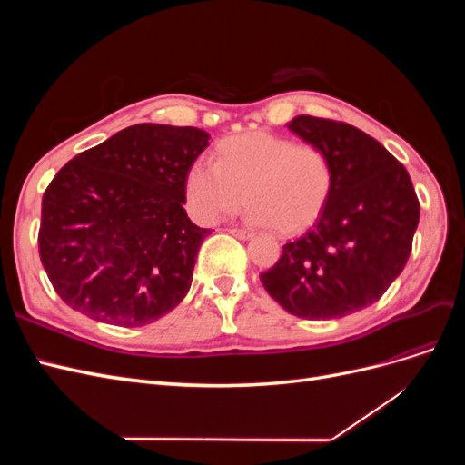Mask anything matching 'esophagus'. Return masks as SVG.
Listing matches in <instances>:
<instances>
[{
  "instance_id": "esophagus-1",
  "label": "esophagus",
  "mask_w": 465,
  "mask_h": 465,
  "mask_svg": "<svg viewBox=\"0 0 465 465\" xmlns=\"http://www.w3.org/2000/svg\"><path fill=\"white\" fill-rule=\"evenodd\" d=\"M229 232L236 238H241V241H250V238L254 236L250 231H244V229H229Z\"/></svg>"
}]
</instances>
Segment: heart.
Listing matches in <instances>:
<instances>
[{
  "label": "heart",
  "instance_id": "1",
  "mask_svg": "<svg viewBox=\"0 0 465 465\" xmlns=\"http://www.w3.org/2000/svg\"><path fill=\"white\" fill-rule=\"evenodd\" d=\"M333 188L330 157L316 145L267 132L224 139L217 163L195 159L186 174L192 211L213 223L246 202L250 221L297 234L320 219Z\"/></svg>",
  "mask_w": 465,
  "mask_h": 465
}]
</instances>
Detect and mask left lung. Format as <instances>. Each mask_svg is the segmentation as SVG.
I'll use <instances>...</instances> for the list:
<instances>
[{"instance_id": "obj_1", "label": "left lung", "mask_w": 465, "mask_h": 465, "mask_svg": "<svg viewBox=\"0 0 465 465\" xmlns=\"http://www.w3.org/2000/svg\"><path fill=\"white\" fill-rule=\"evenodd\" d=\"M287 128L330 157L333 188L312 229L260 273L289 314L331 320L376 302L411 254L420 205L405 166L355 125L314 116Z\"/></svg>"}]
</instances>
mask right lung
Returning <instances> with one entry per match:
<instances>
[{"instance_id": "add662e5", "label": "right lung", "mask_w": 465, "mask_h": 465, "mask_svg": "<svg viewBox=\"0 0 465 465\" xmlns=\"http://www.w3.org/2000/svg\"><path fill=\"white\" fill-rule=\"evenodd\" d=\"M198 128L130 125L79 153L42 198L40 262L60 299L96 322L139 328L186 297L209 229L186 213Z\"/></svg>"}]
</instances>
